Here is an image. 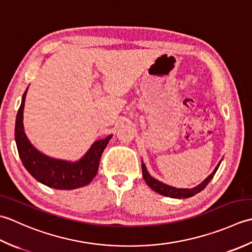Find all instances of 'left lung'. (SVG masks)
Instances as JSON below:
<instances>
[{
	"label": "left lung",
	"instance_id": "1",
	"mask_svg": "<svg viewBox=\"0 0 252 252\" xmlns=\"http://www.w3.org/2000/svg\"><path fill=\"white\" fill-rule=\"evenodd\" d=\"M220 164V161L217 165V167L214 168V171L211 174H210V175L207 178H205L201 184H199L198 186L193 187V188H175V187L168 186V185L163 184L160 181H158V179L153 178L150 175V174H149V172L147 171V167L145 165V163H143V161H142V164H141V167H142L143 179H145L147 185L152 189V190H155L156 192L160 193V194H163V196H165V197L176 198V199H185V198L192 197V196H194V194H197L198 192L203 190V189L207 187V185L210 183V181H211L213 176L215 175V173H217Z\"/></svg>",
	"mask_w": 252,
	"mask_h": 252
}]
</instances>
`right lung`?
I'll list each match as a JSON object with an SVG mask.
<instances>
[{"label": "right lung", "instance_id": "obj_1", "mask_svg": "<svg viewBox=\"0 0 252 252\" xmlns=\"http://www.w3.org/2000/svg\"><path fill=\"white\" fill-rule=\"evenodd\" d=\"M27 90L24 92L15 124V141L25 168L41 184L50 188L70 190L91 183L99 169V163L112 135L94 142L86 155L76 162L50 158L37 150L28 140L24 130V106Z\"/></svg>", "mask_w": 252, "mask_h": 252}]
</instances>
